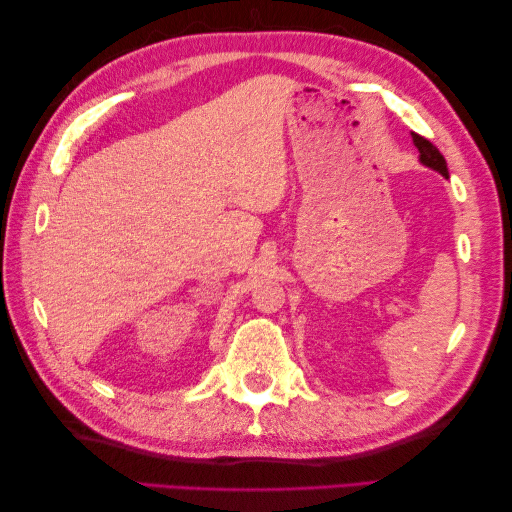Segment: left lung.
I'll use <instances>...</instances> for the list:
<instances>
[{"instance_id":"1","label":"left lung","mask_w":512,"mask_h":512,"mask_svg":"<svg viewBox=\"0 0 512 512\" xmlns=\"http://www.w3.org/2000/svg\"><path fill=\"white\" fill-rule=\"evenodd\" d=\"M411 138H413V145L418 147V151H420V160H422V165H427V167H431V169H436V171H440L444 178H449V169H447V160H444V156L440 154L438 151V147L431 143V140H427L424 136H420V134H411Z\"/></svg>"}]
</instances>
